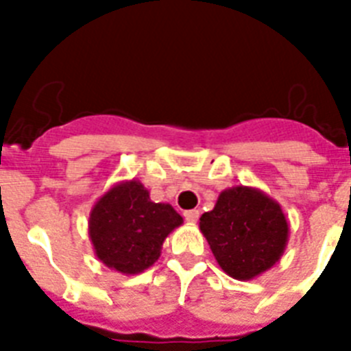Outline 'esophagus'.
Returning <instances> with one entry per match:
<instances>
[{
    "mask_svg": "<svg viewBox=\"0 0 351 351\" xmlns=\"http://www.w3.org/2000/svg\"><path fill=\"white\" fill-rule=\"evenodd\" d=\"M200 217V211L198 209H189V211H184V219L189 222V224H195Z\"/></svg>",
    "mask_w": 351,
    "mask_h": 351,
    "instance_id": "esophagus-1",
    "label": "esophagus"
}]
</instances>
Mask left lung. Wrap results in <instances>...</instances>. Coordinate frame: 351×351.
<instances>
[{"instance_id": "obj_1", "label": "left lung", "mask_w": 351, "mask_h": 351, "mask_svg": "<svg viewBox=\"0 0 351 351\" xmlns=\"http://www.w3.org/2000/svg\"><path fill=\"white\" fill-rule=\"evenodd\" d=\"M200 231L224 273L251 280L280 261L289 224L277 200L256 187L234 186L200 217Z\"/></svg>"}]
</instances>
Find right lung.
Here are the masks:
<instances>
[{"mask_svg": "<svg viewBox=\"0 0 351 351\" xmlns=\"http://www.w3.org/2000/svg\"><path fill=\"white\" fill-rule=\"evenodd\" d=\"M184 219L171 204L153 202L140 180L118 182L95 202L89 239L107 267L138 275L158 261L164 240Z\"/></svg>", "mask_w": 351, "mask_h": 351, "instance_id": "add662e5", "label": "right lung"}]
</instances>
